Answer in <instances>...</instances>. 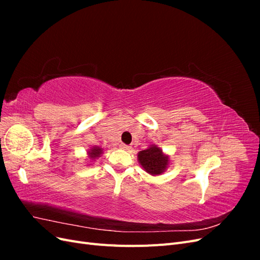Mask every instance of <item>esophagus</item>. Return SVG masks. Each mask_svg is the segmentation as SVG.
<instances>
[{"label": "esophagus", "mask_w": 260, "mask_h": 260, "mask_svg": "<svg viewBox=\"0 0 260 260\" xmlns=\"http://www.w3.org/2000/svg\"><path fill=\"white\" fill-rule=\"evenodd\" d=\"M119 147L122 148V149H124V151H129V149H131V146L125 145V144H123V143H121V144L119 145Z\"/></svg>", "instance_id": "34e87169"}]
</instances>
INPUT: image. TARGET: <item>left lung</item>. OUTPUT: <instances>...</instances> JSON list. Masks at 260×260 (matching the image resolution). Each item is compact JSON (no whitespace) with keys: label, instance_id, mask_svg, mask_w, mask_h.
<instances>
[{"label":"left lung","instance_id":"1","mask_svg":"<svg viewBox=\"0 0 260 260\" xmlns=\"http://www.w3.org/2000/svg\"><path fill=\"white\" fill-rule=\"evenodd\" d=\"M138 160L142 168L152 176H159L169 166V156L164 154L162 149L153 144L138 153Z\"/></svg>","mask_w":260,"mask_h":260}]
</instances>
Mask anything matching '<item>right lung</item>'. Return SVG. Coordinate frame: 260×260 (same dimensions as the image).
I'll return each instance as SVG.
<instances>
[{
  "label": "right lung",
  "mask_w": 260,
  "mask_h": 260,
  "mask_svg": "<svg viewBox=\"0 0 260 260\" xmlns=\"http://www.w3.org/2000/svg\"><path fill=\"white\" fill-rule=\"evenodd\" d=\"M103 153V148H101L99 146H92L89 151H88V156L91 160L96 159L98 157H100Z\"/></svg>",
  "instance_id": "1"
}]
</instances>
